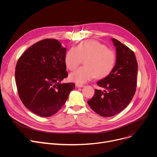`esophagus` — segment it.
Masks as SVG:
<instances>
[{"label": "esophagus", "mask_w": 157, "mask_h": 157, "mask_svg": "<svg viewBox=\"0 0 157 157\" xmlns=\"http://www.w3.org/2000/svg\"><path fill=\"white\" fill-rule=\"evenodd\" d=\"M76 87H78V88H83V87L85 86L83 85H81V84H78V83L76 84Z\"/></svg>", "instance_id": "1"}]
</instances>
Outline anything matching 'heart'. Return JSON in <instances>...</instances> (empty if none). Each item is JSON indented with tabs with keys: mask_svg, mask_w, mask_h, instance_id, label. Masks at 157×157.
<instances>
[{
	"mask_svg": "<svg viewBox=\"0 0 157 157\" xmlns=\"http://www.w3.org/2000/svg\"><path fill=\"white\" fill-rule=\"evenodd\" d=\"M85 59V66L70 74L69 79L78 84L108 76L116 62V53L95 40H83L75 48H71L65 56L66 67L74 71Z\"/></svg>",
	"mask_w": 157,
	"mask_h": 157,
	"instance_id": "heart-1",
	"label": "heart"
}]
</instances>
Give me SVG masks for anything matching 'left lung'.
I'll return each instance as SVG.
<instances>
[{
  "mask_svg": "<svg viewBox=\"0 0 157 157\" xmlns=\"http://www.w3.org/2000/svg\"><path fill=\"white\" fill-rule=\"evenodd\" d=\"M116 46V64L111 73L98 81V86L88 104L96 113L104 117L114 116L124 109L135 94L138 65L133 51L116 39H111Z\"/></svg>",
  "mask_w": 157,
  "mask_h": 157,
  "instance_id": "1",
  "label": "left lung"
}]
</instances>
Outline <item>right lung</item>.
Listing matches in <instances>:
<instances>
[{
  "label": "right lung",
  "mask_w": 157,
  "mask_h": 157,
  "mask_svg": "<svg viewBox=\"0 0 157 157\" xmlns=\"http://www.w3.org/2000/svg\"><path fill=\"white\" fill-rule=\"evenodd\" d=\"M66 48L59 40L45 39L33 44L20 57L15 79L22 103L42 117H51L67 101L73 83H61L67 78Z\"/></svg>",
  "instance_id": "add662e5"
}]
</instances>
